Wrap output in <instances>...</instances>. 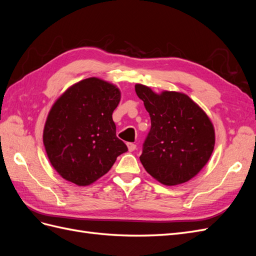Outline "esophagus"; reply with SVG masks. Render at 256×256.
Returning a JSON list of instances; mask_svg holds the SVG:
<instances>
[{
    "instance_id": "obj_1",
    "label": "esophagus",
    "mask_w": 256,
    "mask_h": 256,
    "mask_svg": "<svg viewBox=\"0 0 256 256\" xmlns=\"http://www.w3.org/2000/svg\"><path fill=\"white\" fill-rule=\"evenodd\" d=\"M127 146H128L129 152H134L136 148V145L134 144V143H127Z\"/></svg>"
}]
</instances>
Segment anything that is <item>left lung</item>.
<instances>
[{
    "instance_id": "left-lung-1",
    "label": "left lung",
    "mask_w": 256,
    "mask_h": 256,
    "mask_svg": "<svg viewBox=\"0 0 256 256\" xmlns=\"http://www.w3.org/2000/svg\"><path fill=\"white\" fill-rule=\"evenodd\" d=\"M134 88L152 122L140 156L146 172L166 186L189 182L214 152V128L210 118L184 92L164 90L157 94L138 83Z\"/></svg>"
}]
</instances>
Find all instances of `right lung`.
Wrapping results in <instances>:
<instances>
[{"label":"right lung","mask_w":256,"mask_h":256,"mask_svg":"<svg viewBox=\"0 0 256 256\" xmlns=\"http://www.w3.org/2000/svg\"><path fill=\"white\" fill-rule=\"evenodd\" d=\"M120 102L116 85L92 76L72 84L53 104L42 140L51 166L64 180L92 184L128 150L112 118Z\"/></svg>","instance_id":"1"}]
</instances>
